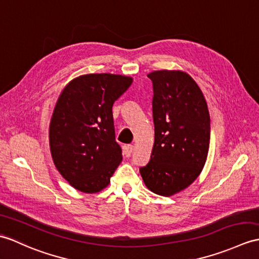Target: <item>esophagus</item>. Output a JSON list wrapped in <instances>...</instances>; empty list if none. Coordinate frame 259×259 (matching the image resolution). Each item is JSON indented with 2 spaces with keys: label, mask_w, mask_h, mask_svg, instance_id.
Returning <instances> with one entry per match:
<instances>
[{
  "label": "esophagus",
  "mask_w": 259,
  "mask_h": 259,
  "mask_svg": "<svg viewBox=\"0 0 259 259\" xmlns=\"http://www.w3.org/2000/svg\"><path fill=\"white\" fill-rule=\"evenodd\" d=\"M132 151H134V146H132V144H128V146H125V150H124L125 157H130Z\"/></svg>",
  "instance_id": "34e87169"
}]
</instances>
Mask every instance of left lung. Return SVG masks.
<instances>
[{
    "mask_svg": "<svg viewBox=\"0 0 259 259\" xmlns=\"http://www.w3.org/2000/svg\"><path fill=\"white\" fill-rule=\"evenodd\" d=\"M148 77L153 87L154 144L140 174L149 190L170 196L193 183L205 164L209 113L201 89L190 75L155 70Z\"/></svg>",
    "mask_w": 259,
    "mask_h": 259,
    "instance_id": "1",
    "label": "left lung"
}]
</instances>
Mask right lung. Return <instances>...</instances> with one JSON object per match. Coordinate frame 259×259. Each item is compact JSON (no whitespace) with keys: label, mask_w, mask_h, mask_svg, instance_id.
Instances as JSON below:
<instances>
[{"label":"right lung","mask_w":259,"mask_h":259,"mask_svg":"<svg viewBox=\"0 0 259 259\" xmlns=\"http://www.w3.org/2000/svg\"><path fill=\"white\" fill-rule=\"evenodd\" d=\"M132 78L88 74L71 80L57 100L50 125L53 161L65 180L85 193L109 184L122 160L112 106Z\"/></svg>","instance_id":"right-lung-1"}]
</instances>
